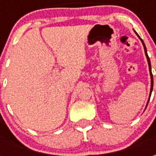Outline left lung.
<instances>
[{"instance_id":"8db88e82","label":"left lung","mask_w":156,"mask_h":156,"mask_svg":"<svg viewBox=\"0 0 156 156\" xmlns=\"http://www.w3.org/2000/svg\"><path fill=\"white\" fill-rule=\"evenodd\" d=\"M136 33V32H135ZM137 34V33H136ZM138 35V34H137ZM139 37H140V36H138ZM140 39L142 41V43L144 45V53H145V56H146V58H147V61H148V64H149V68H150V73H151V94H150V98H151V93H152V90H153V75H152V73H151V61H150V58H149V56L147 54V50H146V48H145V45H144V41L140 37ZM150 101V98H149V100H148V103ZM148 103H147V105H148Z\"/></svg>"}]
</instances>
